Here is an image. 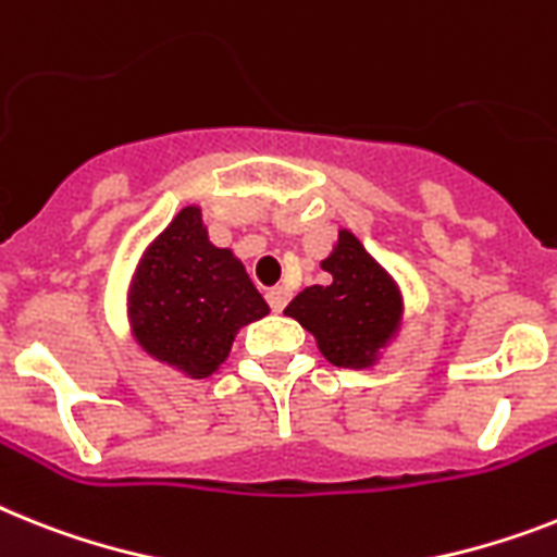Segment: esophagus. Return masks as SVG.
Here are the masks:
<instances>
[{"label":"esophagus","mask_w":557,"mask_h":557,"mask_svg":"<svg viewBox=\"0 0 557 557\" xmlns=\"http://www.w3.org/2000/svg\"><path fill=\"white\" fill-rule=\"evenodd\" d=\"M265 297H269V306L280 314V311H283V308H286V302H288V288L286 286H274V288H269V294H265Z\"/></svg>","instance_id":"esophagus-1"}]
</instances>
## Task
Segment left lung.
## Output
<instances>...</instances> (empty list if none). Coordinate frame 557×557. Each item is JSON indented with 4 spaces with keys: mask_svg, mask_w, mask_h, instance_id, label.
Segmentation results:
<instances>
[{
    "mask_svg": "<svg viewBox=\"0 0 557 557\" xmlns=\"http://www.w3.org/2000/svg\"><path fill=\"white\" fill-rule=\"evenodd\" d=\"M320 269L331 274L329 286L302 288L283 314L314 336L331 366L354 371L380 366L405 320L399 283L350 228L336 232L334 249L320 260Z\"/></svg>",
    "mask_w": 557,
    "mask_h": 557,
    "instance_id": "obj_1",
    "label": "left lung"
}]
</instances>
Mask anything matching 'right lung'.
Returning <instances> with one entry per match:
<instances>
[{
	"label": "right lung",
	"instance_id": "right-lung-1",
	"mask_svg": "<svg viewBox=\"0 0 557 557\" xmlns=\"http://www.w3.org/2000/svg\"><path fill=\"white\" fill-rule=\"evenodd\" d=\"M124 306L144 354L186 380L221 371L240 329L271 311L240 257L209 240L198 203L144 246Z\"/></svg>",
	"mask_w": 557,
	"mask_h": 557
}]
</instances>
